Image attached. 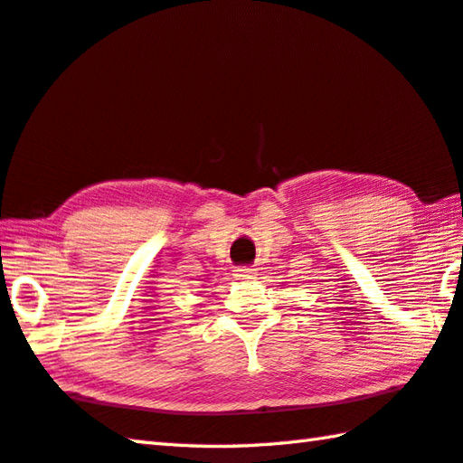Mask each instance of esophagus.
<instances>
[{
	"instance_id": "1",
	"label": "esophagus",
	"mask_w": 463,
	"mask_h": 463,
	"mask_svg": "<svg viewBox=\"0 0 463 463\" xmlns=\"http://www.w3.org/2000/svg\"><path fill=\"white\" fill-rule=\"evenodd\" d=\"M254 277H257V270L250 269V267L234 269V279H237V280H250Z\"/></svg>"
}]
</instances>
